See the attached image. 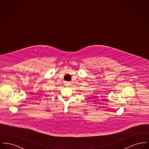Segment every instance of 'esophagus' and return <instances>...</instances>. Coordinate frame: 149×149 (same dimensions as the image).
Here are the masks:
<instances>
[{
  "instance_id": "obj_1",
  "label": "esophagus",
  "mask_w": 149,
  "mask_h": 149,
  "mask_svg": "<svg viewBox=\"0 0 149 149\" xmlns=\"http://www.w3.org/2000/svg\"><path fill=\"white\" fill-rule=\"evenodd\" d=\"M69 84H69V82H66V83H65V85H66V86H68V85H69Z\"/></svg>"
}]
</instances>
